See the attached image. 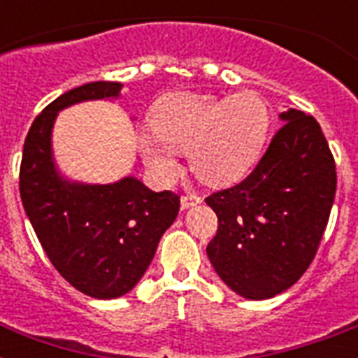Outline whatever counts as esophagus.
Wrapping results in <instances>:
<instances>
[{
  "mask_svg": "<svg viewBox=\"0 0 358 358\" xmlns=\"http://www.w3.org/2000/svg\"><path fill=\"white\" fill-rule=\"evenodd\" d=\"M202 196H199L196 193H189V195H184L180 199V208L182 210H187V208H193L196 204H201Z\"/></svg>",
  "mask_w": 358,
  "mask_h": 358,
  "instance_id": "obj_1",
  "label": "esophagus"
}]
</instances>
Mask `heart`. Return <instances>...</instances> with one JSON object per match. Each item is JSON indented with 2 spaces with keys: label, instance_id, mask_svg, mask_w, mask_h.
<instances>
[{
  "label": "heart",
  "instance_id": "heart-1",
  "mask_svg": "<svg viewBox=\"0 0 358 358\" xmlns=\"http://www.w3.org/2000/svg\"><path fill=\"white\" fill-rule=\"evenodd\" d=\"M269 109L256 92L217 98L174 92L141 129L137 146L152 178L169 184L178 174V152L187 150L191 171L208 185L243 180L260 156L269 131Z\"/></svg>",
  "mask_w": 358,
  "mask_h": 358
}]
</instances>
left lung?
I'll list each match as a JSON object with an SVG mask.
<instances>
[{
	"mask_svg": "<svg viewBox=\"0 0 358 358\" xmlns=\"http://www.w3.org/2000/svg\"><path fill=\"white\" fill-rule=\"evenodd\" d=\"M282 128L252 173L206 204L219 229L206 252L213 269L245 299H269L308 269L336 193V165L314 117L280 113Z\"/></svg>",
	"mask_w": 358,
	"mask_h": 358,
	"instance_id": "1",
	"label": "left lung"
}]
</instances>
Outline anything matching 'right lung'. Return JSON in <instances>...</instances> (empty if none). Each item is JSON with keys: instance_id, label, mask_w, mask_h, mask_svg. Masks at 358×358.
I'll use <instances>...</instances> for the list:
<instances>
[{"instance_id": "add662e5", "label": "right lung", "mask_w": 358, "mask_h": 358, "mask_svg": "<svg viewBox=\"0 0 358 358\" xmlns=\"http://www.w3.org/2000/svg\"><path fill=\"white\" fill-rule=\"evenodd\" d=\"M122 83L92 81L53 100L31 124L20 165V196L53 267L81 294L115 299L135 288L174 223L180 196L148 189L134 176L81 184L59 173L52 129L59 111L119 98Z\"/></svg>"}]
</instances>
